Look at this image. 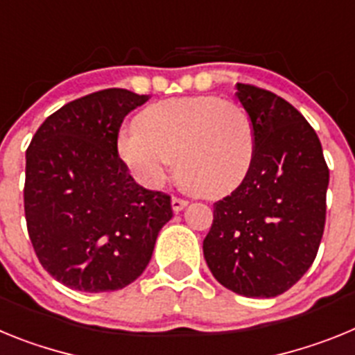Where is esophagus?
Masks as SVG:
<instances>
[{
	"label": "esophagus",
	"mask_w": 355,
	"mask_h": 355,
	"mask_svg": "<svg viewBox=\"0 0 355 355\" xmlns=\"http://www.w3.org/2000/svg\"><path fill=\"white\" fill-rule=\"evenodd\" d=\"M188 200L184 199H180V197H172V209H174V213H180L181 209L187 208Z\"/></svg>",
	"instance_id": "1"
}]
</instances>
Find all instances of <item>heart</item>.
Returning <instances> with one entry per match:
<instances>
[{
  "label": "heart",
  "mask_w": 355,
  "mask_h": 355,
  "mask_svg": "<svg viewBox=\"0 0 355 355\" xmlns=\"http://www.w3.org/2000/svg\"><path fill=\"white\" fill-rule=\"evenodd\" d=\"M117 139L121 162L144 187H158L175 159L184 188L202 197L233 192L254 159V128L240 105L218 97H180L142 110Z\"/></svg>",
  "instance_id": "1"
}]
</instances>
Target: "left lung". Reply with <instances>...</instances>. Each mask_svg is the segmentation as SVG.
I'll use <instances>...</instances> for the list:
<instances>
[{"label":"left lung","instance_id":"left-lung-1","mask_svg":"<svg viewBox=\"0 0 355 355\" xmlns=\"http://www.w3.org/2000/svg\"><path fill=\"white\" fill-rule=\"evenodd\" d=\"M254 128L249 174L213 205L202 241L213 277L243 297L270 299L313 265L325 225L329 168L315 130L283 97L236 83Z\"/></svg>","mask_w":355,"mask_h":355}]
</instances>
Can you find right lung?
I'll return each instance as SVG.
<instances>
[{
    "mask_svg": "<svg viewBox=\"0 0 355 355\" xmlns=\"http://www.w3.org/2000/svg\"><path fill=\"white\" fill-rule=\"evenodd\" d=\"M149 97L108 89L67 103L26 150L24 215L40 265L71 290L114 291L140 277L171 197L135 183L117 155L122 121Z\"/></svg>",
    "mask_w": 355,
    "mask_h": 355,
    "instance_id": "add662e5",
    "label": "right lung"
}]
</instances>
